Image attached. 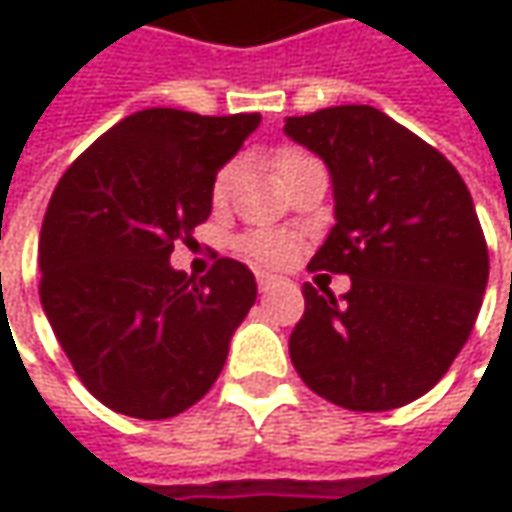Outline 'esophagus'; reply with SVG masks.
<instances>
[{
  "label": "esophagus",
  "instance_id": "1",
  "mask_svg": "<svg viewBox=\"0 0 512 512\" xmlns=\"http://www.w3.org/2000/svg\"><path fill=\"white\" fill-rule=\"evenodd\" d=\"M256 282H259V290L267 293L270 287L282 285V276H273V273H265V270H262V273H256Z\"/></svg>",
  "mask_w": 512,
  "mask_h": 512
}]
</instances>
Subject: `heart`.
<instances>
[{"mask_svg":"<svg viewBox=\"0 0 512 512\" xmlns=\"http://www.w3.org/2000/svg\"><path fill=\"white\" fill-rule=\"evenodd\" d=\"M302 153H296V150H285V153H279V159H276V170L282 173V170L290 165V162H296ZM230 182H233V168L219 170V176L213 179V202H225L227 190H230ZM242 253H247L250 259H256V262H262V265H285L287 259L293 256V239L282 233V230H256V233H247L242 236Z\"/></svg>","mask_w":512,"mask_h":512,"instance_id":"b5f03b06","label":"heart"}]
</instances>
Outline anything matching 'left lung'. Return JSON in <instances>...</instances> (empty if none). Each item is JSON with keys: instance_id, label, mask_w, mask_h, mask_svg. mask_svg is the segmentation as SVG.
I'll return each mask as SVG.
<instances>
[{"instance_id": "obj_1", "label": "left lung", "mask_w": 512, "mask_h": 512, "mask_svg": "<svg viewBox=\"0 0 512 512\" xmlns=\"http://www.w3.org/2000/svg\"><path fill=\"white\" fill-rule=\"evenodd\" d=\"M285 136L333 182L336 225L310 270L350 276L342 302L302 287L293 367L347 410L413 402L447 373L482 307L490 259L470 190L439 150L370 105L287 116Z\"/></svg>"}]
</instances>
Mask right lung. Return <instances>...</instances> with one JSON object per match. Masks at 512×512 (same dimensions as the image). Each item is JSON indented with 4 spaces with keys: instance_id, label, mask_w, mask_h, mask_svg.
<instances>
[{
    "instance_id": "right-lung-1",
    "label": "right lung",
    "mask_w": 512,
    "mask_h": 512,
    "mask_svg": "<svg viewBox=\"0 0 512 512\" xmlns=\"http://www.w3.org/2000/svg\"><path fill=\"white\" fill-rule=\"evenodd\" d=\"M259 122V113L139 110L53 190L39 296L76 376L110 410L170 419L219 379L256 279L242 262L219 259L196 282L170 253L210 216L216 173Z\"/></svg>"
}]
</instances>
